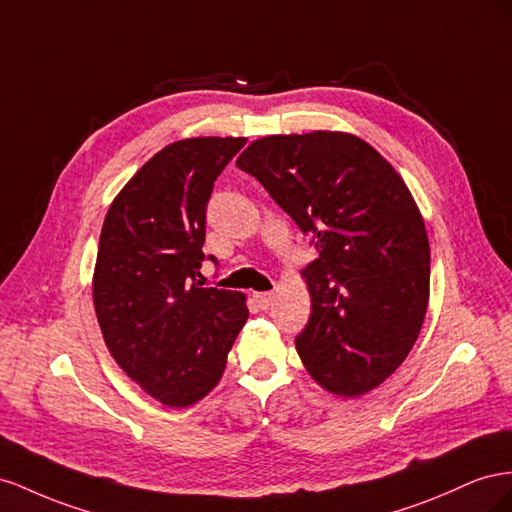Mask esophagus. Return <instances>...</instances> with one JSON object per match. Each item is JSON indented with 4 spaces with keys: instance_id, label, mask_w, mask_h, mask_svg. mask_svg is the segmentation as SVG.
I'll return each instance as SVG.
<instances>
[{
    "instance_id": "esophagus-1",
    "label": "esophagus",
    "mask_w": 512,
    "mask_h": 512,
    "mask_svg": "<svg viewBox=\"0 0 512 512\" xmlns=\"http://www.w3.org/2000/svg\"><path fill=\"white\" fill-rule=\"evenodd\" d=\"M255 300H257V304L261 306V309H268V306L274 300V294H272V291H261V294H255Z\"/></svg>"
}]
</instances>
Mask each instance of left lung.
<instances>
[{
	"mask_svg": "<svg viewBox=\"0 0 512 512\" xmlns=\"http://www.w3.org/2000/svg\"><path fill=\"white\" fill-rule=\"evenodd\" d=\"M236 165L313 233L319 257L302 270L311 319L296 337L304 369L345 399L384 384L429 306L431 248L410 188L373 145L339 130L261 137Z\"/></svg>",
	"mask_w": 512,
	"mask_h": 512,
	"instance_id": "1",
	"label": "left lung"
}]
</instances>
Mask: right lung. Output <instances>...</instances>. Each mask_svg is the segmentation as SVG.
Returning a JSON list of instances; mask_svg holds the SVG:
<instances>
[{
  "instance_id": "add662e5",
  "label": "right lung",
  "mask_w": 512,
  "mask_h": 512,
  "mask_svg": "<svg viewBox=\"0 0 512 512\" xmlns=\"http://www.w3.org/2000/svg\"><path fill=\"white\" fill-rule=\"evenodd\" d=\"M244 143L165 145L115 195L100 231L92 296L102 339L145 394L178 410L221 382L248 319L240 291L197 281L214 180Z\"/></svg>"
}]
</instances>
